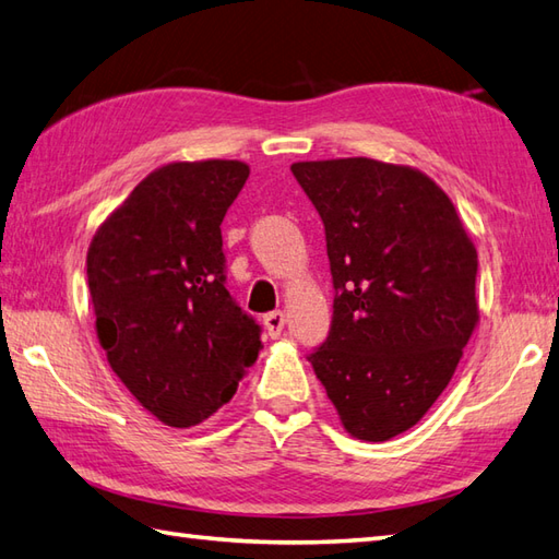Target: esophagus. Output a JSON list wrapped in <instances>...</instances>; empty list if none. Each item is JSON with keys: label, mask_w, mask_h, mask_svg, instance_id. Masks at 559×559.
I'll list each match as a JSON object with an SVG mask.
<instances>
[{"label": "esophagus", "mask_w": 559, "mask_h": 559, "mask_svg": "<svg viewBox=\"0 0 559 559\" xmlns=\"http://www.w3.org/2000/svg\"><path fill=\"white\" fill-rule=\"evenodd\" d=\"M264 326H266V334L271 338H278L283 334V326H286V314H283L281 310L276 312H269L264 317Z\"/></svg>", "instance_id": "obj_1"}]
</instances>
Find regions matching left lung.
<instances>
[{"instance_id":"left-lung-1","label":"left lung","mask_w":559,"mask_h":559,"mask_svg":"<svg viewBox=\"0 0 559 559\" xmlns=\"http://www.w3.org/2000/svg\"><path fill=\"white\" fill-rule=\"evenodd\" d=\"M324 223L329 336L307 360L346 430L406 432L447 389L478 322V254L430 177L372 158L293 163Z\"/></svg>"}]
</instances>
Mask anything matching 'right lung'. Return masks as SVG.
Masks as SVG:
<instances>
[{"label":"right lung","instance_id":"right-lung-1","mask_svg":"<svg viewBox=\"0 0 559 559\" xmlns=\"http://www.w3.org/2000/svg\"><path fill=\"white\" fill-rule=\"evenodd\" d=\"M247 177L240 160L165 165L88 247L100 346L141 406L170 427L225 406L261 348L257 319L225 288L221 237Z\"/></svg>","mask_w":559,"mask_h":559}]
</instances>
